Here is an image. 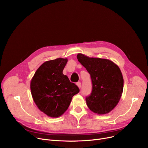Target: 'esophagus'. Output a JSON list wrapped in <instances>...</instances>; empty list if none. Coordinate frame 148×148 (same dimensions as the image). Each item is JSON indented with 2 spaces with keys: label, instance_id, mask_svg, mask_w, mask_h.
Returning <instances> with one entry per match:
<instances>
[{
  "label": "esophagus",
  "instance_id": "1",
  "mask_svg": "<svg viewBox=\"0 0 148 148\" xmlns=\"http://www.w3.org/2000/svg\"><path fill=\"white\" fill-rule=\"evenodd\" d=\"M76 84H77V86H78V88H79V89H80V88H81V86H82V83H81L80 82H77Z\"/></svg>",
  "mask_w": 148,
  "mask_h": 148
}]
</instances>
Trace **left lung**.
<instances>
[{"instance_id":"left-lung-1","label":"left lung","mask_w":148,"mask_h":148,"mask_svg":"<svg viewBox=\"0 0 148 148\" xmlns=\"http://www.w3.org/2000/svg\"><path fill=\"white\" fill-rule=\"evenodd\" d=\"M80 63L90 75L92 90L86 101L89 109L98 114L111 112L119 101L123 79L119 66L107 59L89 58L79 53Z\"/></svg>"}]
</instances>
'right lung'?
<instances>
[{
    "label": "right lung",
    "instance_id": "1",
    "mask_svg": "<svg viewBox=\"0 0 148 148\" xmlns=\"http://www.w3.org/2000/svg\"><path fill=\"white\" fill-rule=\"evenodd\" d=\"M66 58L46 61L36 71L30 81V90L34 102L44 113L51 118L63 114L72 98L80 90L63 74Z\"/></svg>",
    "mask_w": 148,
    "mask_h": 148
}]
</instances>
